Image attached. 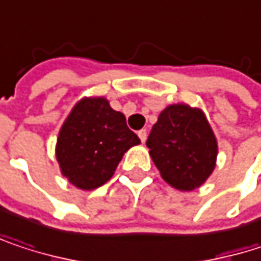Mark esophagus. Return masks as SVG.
I'll list each match as a JSON object with an SVG mask.
<instances>
[{
  "mask_svg": "<svg viewBox=\"0 0 261 261\" xmlns=\"http://www.w3.org/2000/svg\"><path fill=\"white\" fill-rule=\"evenodd\" d=\"M137 136H139V139L142 140V143L146 140V130H140L139 133H137Z\"/></svg>",
  "mask_w": 261,
  "mask_h": 261,
  "instance_id": "obj_1",
  "label": "esophagus"
}]
</instances>
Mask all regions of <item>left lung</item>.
<instances>
[{
	"instance_id": "8db88e82",
	"label": "left lung",
	"mask_w": 261,
	"mask_h": 261,
	"mask_svg": "<svg viewBox=\"0 0 261 261\" xmlns=\"http://www.w3.org/2000/svg\"><path fill=\"white\" fill-rule=\"evenodd\" d=\"M146 146L161 178L179 191L201 187L217 166L218 142L204 112L185 103L160 113Z\"/></svg>"
}]
</instances>
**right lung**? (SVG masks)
<instances>
[{
  "label": "right lung",
  "instance_id": "right-lung-1",
  "mask_svg": "<svg viewBox=\"0 0 261 261\" xmlns=\"http://www.w3.org/2000/svg\"><path fill=\"white\" fill-rule=\"evenodd\" d=\"M140 139L125 116L105 97H83L61 125L55 155L61 173L71 185L92 191L113 176L124 154Z\"/></svg>",
  "mask_w": 261,
  "mask_h": 261
}]
</instances>
